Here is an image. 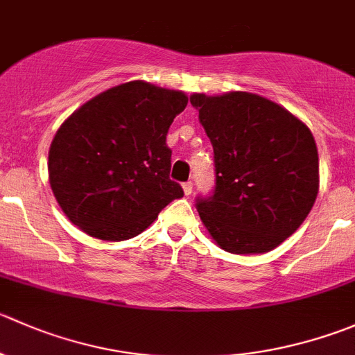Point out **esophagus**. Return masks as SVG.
<instances>
[{"instance_id":"esophagus-1","label":"esophagus","mask_w":355,"mask_h":355,"mask_svg":"<svg viewBox=\"0 0 355 355\" xmlns=\"http://www.w3.org/2000/svg\"><path fill=\"white\" fill-rule=\"evenodd\" d=\"M184 194L187 196V198L192 194V182H185V184H184Z\"/></svg>"}]
</instances>
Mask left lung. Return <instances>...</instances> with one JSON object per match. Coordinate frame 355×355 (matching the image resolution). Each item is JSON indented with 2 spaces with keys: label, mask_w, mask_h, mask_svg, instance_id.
<instances>
[{
  "label": "left lung",
  "mask_w": 355,
  "mask_h": 355,
  "mask_svg": "<svg viewBox=\"0 0 355 355\" xmlns=\"http://www.w3.org/2000/svg\"><path fill=\"white\" fill-rule=\"evenodd\" d=\"M215 154V191L198 199L222 250L267 253L304 223L319 192V156L304 121L248 92L192 94Z\"/></svg>",
  "instance_id": "1"
}]
</instances>
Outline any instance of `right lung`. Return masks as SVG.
I'll list each match as a JSON object with an SVG mask.
<instances>
[{"mask_svg":"<svg viewBox=\"0 0 355 355\" xmlns=\"http://www.w3.org/2000/svg\"><path fill=\"white\" fill-rule=\"evenodd\" d=\"M187 102L184 92L130 81L62 123L48 153V178L76 227L102 241L132 239L184 196L170 178L166 135Z\"/></svg>","mask_w":355,"mask_h":355,"instance_id":"obj_1","label":"right lung"}]
</instances>
